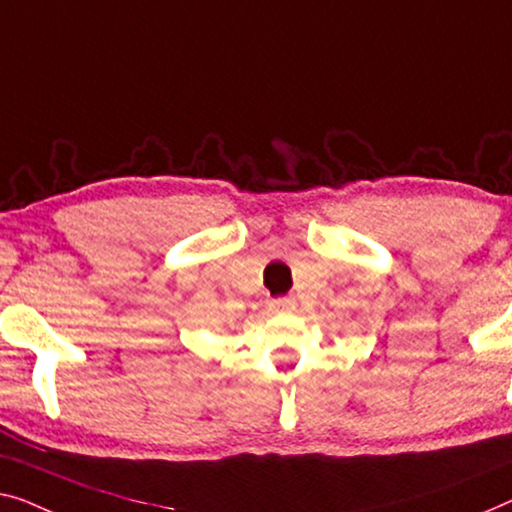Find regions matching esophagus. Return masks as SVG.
<instances>
[{"mask_svg":"<svg viewBox=\"0 0 512 512\" xmlns=\"http://www.w3.org/2000/svg\"><path fill=\"white\" fill-rule=\"evenodd\" d=\"M269 306H271L273 313H290V311H294V308H297V301H294L292 297H283V299H273Z\"/></svg>","mask_w":512,"mask_h":512,"instance_id":"34e87169","label":"esophagus"}]
</instances>
